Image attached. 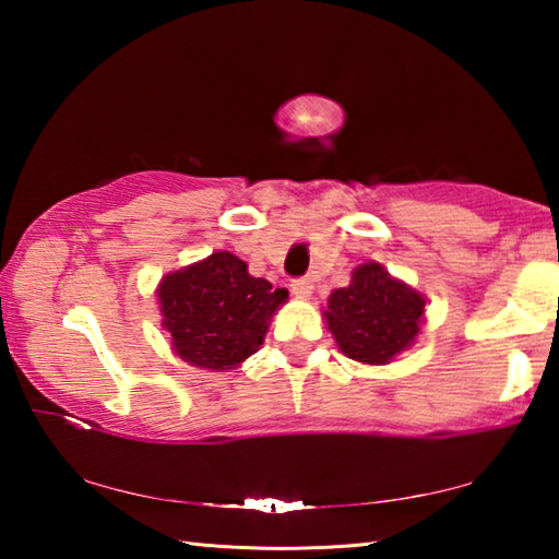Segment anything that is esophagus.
Listing matches in <instances>:
<instances>
[{
  "instance_id": "34e87169",
  "label": "esophagus",
  "mask_w": 559,
  "mask_h": 559,
  "mask_svg": "<svg viewBox=\"0 0 559 559\" xmlns=\"http://www.w3.org/2000/svg\"><path fill=\"white\" fill-rule=\"evenodd\" d=\"M313 281L310 278H296L290 283V293L293 296H298V298H310V293H313Z\"/></svg>"
}]
</instances>
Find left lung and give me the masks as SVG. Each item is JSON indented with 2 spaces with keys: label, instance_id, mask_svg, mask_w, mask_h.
Masks as SVG:
<instances>
[{
  "label": "left lung",
  "instance_id": "8db88e82",
  "mask_svg": "<svg viewBox=\"0 0 559 559\" xmlns=\"http://www.w3.org/2000/svg\"><path fill=\"white\" fill-rule=\"evenodd\" d=\"M427 316V298L382 263H359L349 286L330 293L325 325L340 353L362 365H390L409 349Z\"/></svg>",
  "mask_w": 559,
  "mask_h": 559
}]
</instances>
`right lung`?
Masks as SVG:
<instances>
[{"instance_id":"add662e5","label":"right lung","mask_w":559,"mask_h":559,"mask_svg":"<svg viewBox=\"0 0 559 559\" xmlns=\"http://www.w3.org/2000/svg\"><path fill=\"white\" fill-rule=\"evenodd\" d=\"M155 293L173 353L212 372L234 370L259 353L271 318L288 300L286 288L253 278L229 251L169 271Z\"/></svg>"}]
</instances>
